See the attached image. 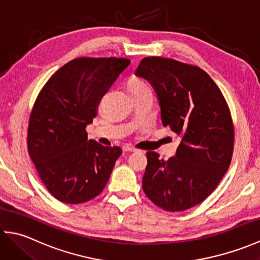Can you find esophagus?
Returning a JSON list of instances; mask_svg holds the SVG:
<instances>
[{
	"label": "esophagus",
	"mask_w": 260,
	"mask_h": 260,
	"mask_svg": "<svg viewBox=\"0 0 260 260\" xmlns=\"http://www.w3.org/2000/svg\"><path fill=\"white\" fill-rule=\"evenodd\" d=\"M123 151H124V152H136L137 150H136L135 147L131 146V145H125V146L123 147Z\"/></svg>",
	"instance_id": "esophagus-1"
}]
</instances>
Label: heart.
Listing matches in <instances>:
<instances>
[{
	"instance_id": "heart-1",
	"label": "heart",
	"mask_w": 260,
	"mask_h": 260,
	"mask_svg": "<svg viewBox=\"0 0 260 260\" xmlns=\"http://www.w3.org/2000/svg\"><path fill=\"white\" fill-rule=\"evenodd\" d=\"M143 88H147V86L143 82L141 79L136 78V77H133L128 82V89L131 90H139L143 89Z\"/></svg>"
}]
</instances>
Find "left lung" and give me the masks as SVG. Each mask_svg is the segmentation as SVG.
Listing matches in <instances>:
<instances>
[{
  "label": "left lung",
  "instance_id": "1",
  "mask_svg": "<svg viewBox=\"0 0 260 260\" xmlns=\"http://www.w3.org/2000/svg\"><path fill=\"white\" fill-rule=\"evenodd\" d=\"M135 75L150 82L163 125L181 137L169 161L146 153L143 190L165 211H184L211 194L227 172L234 150L230 110L211 77L196 66L150 57Z\"/></svg>",
  "mask_w": 260,
  "mask_h": 260
}]
</instances>
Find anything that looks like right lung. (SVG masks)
I'll use <instances>...</instances> for the list:
<instances>
[{"instance_id":"right-lung-1","label":"right lung","mask_w":260,"mask_h":260,"mask_svg":"<svg viewBox=\"0 0 260 260\" xmlns=\"http://www.w3.org/2000/svg\"><path fill=\"white\" fill-rule=\"evenodd\" d=\"M131 61L123 58H78L60 68L33 106L27 148L49 192L63 203L91 200L107 184L118 146L88 140L86 127L99 99Z\"/></svg>"}]
</instances>
